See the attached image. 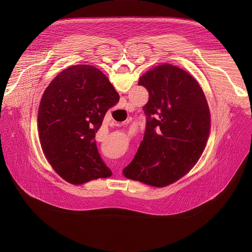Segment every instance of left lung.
<instances>
[{
    "instance_id": "1",
    "label": "left lung",
    "mask_w": 252,
    "mask_h": 252,
    "mask_svg": "<svg viewBox=\"0 0 252 252\" xmlns=\"http://www.w3.org/2000/svg\"><path fill=\"white\" fill-rule=\"evenodd\" d=\"M150 94L143 106L146 130L124 174L163 188L187 174L201 156L210 130V114L198 83L175 65L164 63L139 78Z\"/></svg>"
}]
</instances>
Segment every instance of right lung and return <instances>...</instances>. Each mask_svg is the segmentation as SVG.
<instances>
[{
  "label": "right lung",
  "instance_id": "obj_1",
  "mask_svg": "<svg viewBox=\"0 0 252 252\" xmlns=\"http://www.w3.org/2000/svg\"><path fill=\"white\" fill-rule=\"evenodd\" d=\"M120 95L101 71L89 64L63 69L46 89L38 114L43 152L64 181L81 185L112 175L96 148L95 132Z\"/></svg>",
  "mask_w": 252,
  "mask_h": 252
}]
</instances>
